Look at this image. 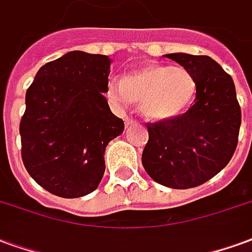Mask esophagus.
<instances>
[{
    "instance_id": "1",
    "label": "esophagus",
    "mask_w": 252,
    "mask_h": 252,
    "mask_svg": "<svg viewBox=\"0 0 252 252\" xmlns=\"http://www.w3.org/2000/svg\"><path fill=\"white\" fill-rule=\"evenodd\" d=\"M125 125L126 126H134V125H137V121L133 118H125Z\"/></svg>"
}]
</instances>
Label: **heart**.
I'll list each match as a JSON object with an SVG mask.
<instances>
[{
	"mask_svg": "<svg viewBox=\"0 0 252 252\" xmlns=\"http://www.w3.org/2000/svg\"><path fill=\"white\" fill-rule=\"evenodd\" d=\"M197 84L193 75L183 67L148 64L126 76L124 82L111 80L107 95L118 106L139 104L145 118L154 122L183 115L193 103Z\"/></svg>",
	"mask_w": 252,
	"mask_h": 252,
	"instance_id": "1",
	"label": "heart"
}]
</instances>
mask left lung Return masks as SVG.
Here are the masks:
<instances>
[{
  "label": "left lung",
  "mask_w": 252,
  "mask_h": 252,
  "mask_svg": "<svg viewBox=\"0 0 252 252\" xmlns=\"http://www.w3.org/2000/svg\"><path fill=\"white\" fill-rule=\"evenodd\" d=\"M193 75L197 93L192 107L177 118L146 124L149 141L142 165L152 179L173 189L207 183L232 158L242 111L232 78L209 56L169 53Z\"/></svg>",
  "instance_id": "8db88e82"
}]
</instances>
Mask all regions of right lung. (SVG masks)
Segmentation results:
<instances>
[{
    "label": "right lung",
    "instance_id": "right-lung-1",
    "mask_svg": "<svg viewBox=\"0 0 252 252\" xmlns=\"http://www.w3.org/2000/svg\"><path fill=\"white\" fill-rule=\"evenodd\" d=\"M111 59L72 51L40 68L25 95L20 122L21 157L36 183L73 199L91 193L103 177L104 150L124 133L108 107Z\"/></svg>",
    "mask_w": 252,
    "mask_h": 252
}]
</instances>
